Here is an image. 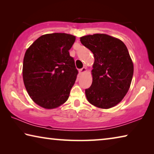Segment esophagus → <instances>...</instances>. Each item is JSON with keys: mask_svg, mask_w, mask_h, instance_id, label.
I'll return each mask as SVG.
<instances>
[{"mask_svg": "<svg viewBox=\"0 0 154 154\" xmlns=\"http://www.w3.org/2000/svg\"><path fill=\"white\" fill-rule=\"evenodd\" d=\"M85 71H86V68H85V67H83L82 69H79V73L80 74H82V73H83V72H85Z\"/></svg>", "mask_w": 154, "mask_h": 154, "instance_id": "34e87169", "label": "esophagus"}]
</instances>
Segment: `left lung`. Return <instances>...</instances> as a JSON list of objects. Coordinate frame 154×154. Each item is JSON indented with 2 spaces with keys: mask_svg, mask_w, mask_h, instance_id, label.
<instances>
[{
  "mask_svg": "<svg viewBox=\"0 0 154 154\" xmlns=\"http://www.w3.org/2000/svg\"><path fill=\"white\" fill-rule=\"evenodd\" d=\"M92 52V83L85 89L88 102L101 109H109L121 102L128 91L134 66L125 44L105 34H94L80 38Z\"/></svg>",
  "mask_w": 154,
  "mask_h": 154,
  "instance_id": "8db88e82",
  "label": "left lung"
}]
</instances>
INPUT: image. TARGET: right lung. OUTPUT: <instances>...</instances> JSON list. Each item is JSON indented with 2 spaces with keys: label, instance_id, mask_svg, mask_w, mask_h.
Segmentation results:
<instances>
[{
  "label": "right lung",
  "instance_id": "1",
  "mask_svg": "<svg viewBox=\"0 0 154 154\" xmlns=\"http://www.w3.org/2000/svg\"><path fill=\"white\" fill-rule=\"evenodd\" d=\"M75 36L66 33L47 34L38 38L26 51L23 80L34 102L54 109L68 100L78 71L69 49Z\"/></svg>",
  "mask_w": 154,
  "mask_h": 154
}]
</instances>
